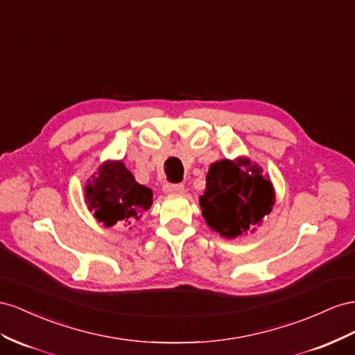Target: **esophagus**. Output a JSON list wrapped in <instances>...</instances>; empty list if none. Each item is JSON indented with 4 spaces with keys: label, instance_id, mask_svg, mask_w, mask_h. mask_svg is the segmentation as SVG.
I'll return each mask as SVG.
<instances>
[{
    "label": "esophagus",
    "instance_id": "esophagus-1",
    "mask_svg": "<svg viewBox=\"0 0 355 355\" xmlns=\"http://www.w3.org/2000/svg\"><path fill=\"white\" fill-rule=\"evenodd\" d=\"M164 191L168 195H181L184 191L183 184H165Z\"/></svg>",
    "mask_w": 355,
    "mask_h": 355
}]
</instances>
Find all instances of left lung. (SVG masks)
<instances>
[{"mask_svg": "<svg viewBox=\"0 0 355 355\" xmlns=\"http://www.w3.org/2000/svg\"><path fill=\"white\" fill-rule=\"evenodd\" d=\"M199 205L211 230L235 239L254 232V226L270 214L275 189L269 175H263V169L247 156L221 159L208 169Z\"/></svg>", "mask_w": 355, "mask_h": 355, "instance_id": "8db88e82", "label": "left lung"}]
</instances>
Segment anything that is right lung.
Wrapping results in <instances>:
<instances>
[{
	"label": "right lung",
	"instance_id": "obj_1",
	"mask_svg": "<svg viewBox=\"0 0 355 355\" xmlns=\"http://www.w3.org/2000/svg\"><path fill=\"white\" fill-rule=\"evenodd\" d=\"M85 198L87 209L105 227L132 229L153 204L151 189L137 183L123 160L113 159L103 162L90 175Z\"/></svg>",
	"mask_w": 355,
	"mask_h": 355
}]
</instances>
